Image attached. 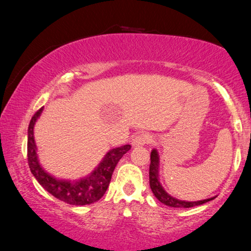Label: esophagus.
Returning <instances> with one entry per match:
<instances>
[{"instance_id": "esophagus-1", "label": "esophagus", "mask_w": 251, "mask_h": 251, "mask_svg": "<svg viewBox=\"0 0 251 251\" xmlns=\"http://www.w3.org/2000/svg\"><path fill=\"white\" fill-rule=\"evenodd\" d=\"M152 142H153V136L147 132H143L140 133V135H137L133 137V139L131 140V145L133 147H139V146L146 145V144H151Z\"/></svg>"}]
</instances>
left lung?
Instances as JSON below:
<instances>
[{"mask_svg": "<svg viewBox=\"0 0 251 251\" xmlns=\"http://www.w3.org/2000/svg\"><path fill=\"white\" fill-rule=\"evenodd\" d=\"M150 186L153 194L159 200L161 203L168 205V207L174 208H191L195 205L203 204L205 202L214 200V198L205 199L200 201H184L178 200V199L171 197L169 193H167L162 185L160 183V156L159 152L154 149L151 152V164H150Z\"/></svg>", "mask_w": 251, "mask_h": 251, "instance_id": "1", "label": "left lung"}]
</instances>
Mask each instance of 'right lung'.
Instances as JSON below:
<instances>
[{
  "instance_id": "right-lung-1",
  "label": "right lung",
  "mask_w": 251,
  "mask_h": 251,
  "mask_svg": "<svg viewBox=\"0 0 251 251\" xmlns=\"http://www.w3.org/2000/svg\"><path fill=\"white\" fill-rule=\"evenodd\" d=\"M43 107L33 115L28 126V140H27V157L28 166L33 176L36 178L41 186L58 200L73 205H85L97 202L107 190L113 171L120 159L131 149L130 145L115 147L109 150L102 157L100 163L91 174L78 179H59L43 169L37 159V147L34 139V126Z\"/></svg>"
}]
</instances>
